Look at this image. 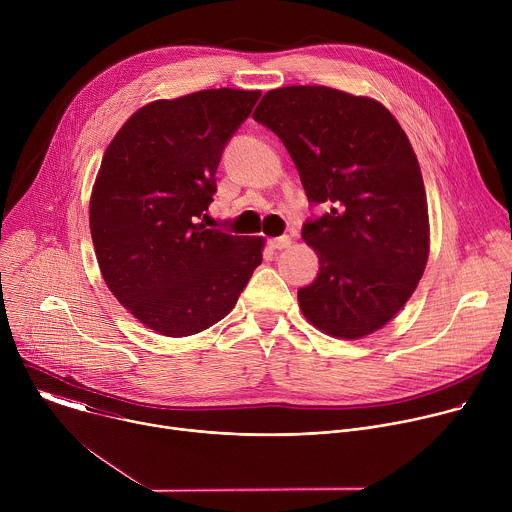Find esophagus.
I'll list each match as a JSON object with an SVG mask.
<instances>
[{
    "instance_id": "obj_1",
    "label": "esophagus",
    "mask_w": 512,
    "mask_h": 512,
    "mask_svg": "<svg viewBox=\"0 0 512 512\" xmlns=\"http://www.w3.org/2000/svg\"><path fill=\"white\" fill-rule=\"evenodd\" d=\"M291 245V239L287 237V235H283V237H275V239H271L269 241V247L271 249H287Z\"/></svg>"
}]
</instances>
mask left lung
Wrapping results in <instances>:
<instances>
[{
    "label": "left lung",
    "instance_id": "8db88e82",
    "mask_svg": "<svg viewBox=\"0 0 512 512\" xmlns=\"http://www.w3.org/2000/svg\"><path fill=\"white\" fill-rule=\"evenodd\" d=\"M253 119L283 141L308 198L330 204L302 229L320 261L298 291L302 314L342 340L381 330L429 257L425 186L403 127L377 99L320 85L267 91Z\"/></svg>",
    "mask_w": 512,
    "mask_h": 512
}]
</instances>
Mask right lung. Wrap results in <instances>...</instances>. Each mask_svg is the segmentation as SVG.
<instances>
[{"label":"right lung","mask_w":512,"mask_h":512,"mask_svg":"<svg viewBox=\"0 0 512 512\" xmlns=\"http://www.w3.org/2000/svg\"><path fill=\"white\" fill-rule=\"evenodd\" d=\"M261 91L206 89L137 109L107 145L89 225L101 275L150 330L184 338L223 320L263 261V237L206 229L225 143Z\"/></svg>","instance_id":"right-lung-1"}]
</instances>
